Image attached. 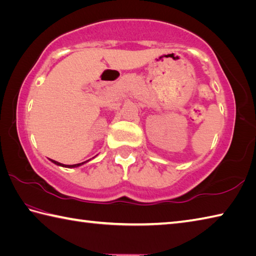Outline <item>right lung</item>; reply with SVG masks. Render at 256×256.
<instances>
[{
	"mask_svg": "<svg viewBox=\"0 0 256 256\" xmlns=\"http://www.w3.org/2000/svg\"><path fill=\"white\" fill-rule=\"evenodd\" d=\"M51 162H54L56 165H59V166H62V167H69V168H74V167H78V166H80V165H82V164H84L86 162H80V164H74V165H64V164H60V162H56V160H52L51 159Z\"/></svg>",
	"mask_w": 256,
	"mask_h": 256,
	"instance_id": "add662e5",
	"label": "right lung"
}]
</instances>
